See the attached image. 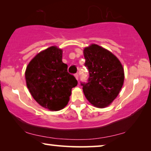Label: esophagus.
<instances>
[{
	"label": "esophagus",
	"mask_w": 151,
	"mask_h": 151,
	"mask_svg": "<svg viewBox=\"0 0 151 151\" xmlns=\"http://www.w3.org/2000/svg\"><path fill=\"white\" fill-rule=\"evenodd\" d=\"M74 76H75V78H76V80H78V78H79V76H78V73H76L75 75H74Z\"/></svg>",
	"instance_id": "esophagus-1"
}]
</instances>
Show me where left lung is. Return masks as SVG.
<instances>
[{
    "instance_id": "left-lung-1",
    "label": "left lung",
    "mask_w": 151,
    "mask_h": 151,
    "mask_svg": "<svg viewBox=\"0 0 151 151\" xmlns=\"http://www.w3.org/2000/svg\"><path fill=\"white\" fill-rule=\"evenodd\" d=\"M84 63L89 73L88 82L81 83L84 96L92 105L104 108L120 91L124 80V68L114 54L92 44L84 49Z\"/></svg>"
}]
</instances>
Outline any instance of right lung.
Returning <instances> with one entry per match:
<instances>
[{"label": "right lung", "instance_id": "add662e5", "mask_svg": "<svg viewBox=\"0 0 151 151\" xmlns=\"http://www.w3.org/2000/svg\"><path fill=\"white\" fill-rule=\"evenodd\" d=\"M63 50L55 46L38 53L25 71L27 86L31 95L40 106L59 111L67 106L72 88L78 81L68 73L67 65L62 60Z\"/></svg>", "mask_w": 151, "mask_h": 151}]
</instances>
